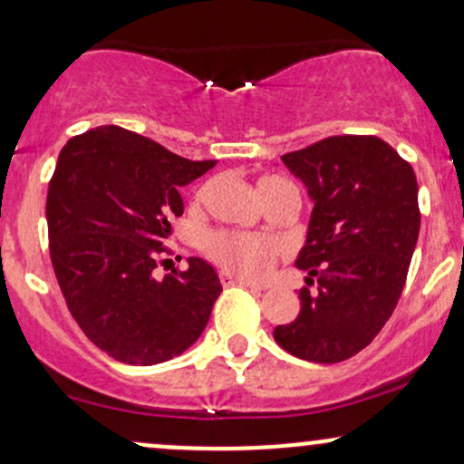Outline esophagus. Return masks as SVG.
I'll return each instance as SVG.
<instances>
[{"instance_id": "obj_1", "label": "esophagus", "mask_w": 464, "mask_h": 464, "mask_svg": "<svg viewBox=\"0 0 464 464\" xmlns=\"http://www.w3.org/2000/svg\"><path fill=\"white\" fill-rule=\"evenodd\" d=\"M218 280H221L223 287H249V289H260L258 285L247 283V280H243V278H237V276H232L230 272H226V269H223V272H218Z\"/></svg>"}]
</instances>
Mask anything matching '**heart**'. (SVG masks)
I'll list each match as a JSON object with an SVG mask.
<instances>
[{"mask_svg":"<svg viewBox=\"0 0 464 464\" xmlns=\"http://www.w3.org/2000/svg\"><path fill=\"white\" fill-rule=\"evenodd\" d=\"M283 188H295V186L276 175H267L258 181V190L265 201L272 199L276 192ZM201 247H204L206 256L212 263H217L218 267L249 280H258L267 276L280 254L278 243L274 238L230 230L210 232L204 238Z\"/></svg>","mask_w":464,"mask_h":464,"instance_id":"heart-1","label":"heart"}]
</instances>
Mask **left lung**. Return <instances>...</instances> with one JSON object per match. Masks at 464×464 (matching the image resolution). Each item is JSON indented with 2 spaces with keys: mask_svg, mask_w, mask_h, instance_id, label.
<instances>
[{
  "mask_svg": "<svg viewBox=\"0 0 464 464\" xmlns=\"http://www.w3.org/2000/svg\"><path fill=\"white\" fill-rule=\"evenodd\" d=\"M280 160L315 201L295 265L318 287L300 289L298 317L274 340L306 362H344L377 337L405 287L420 227L416 175L374 135H331Z\"/></svg>",
  "mask_w": 464,
  "mask_h": 464,
  "instance_id": "1",
  "label": "left lung"
}]
</instances>
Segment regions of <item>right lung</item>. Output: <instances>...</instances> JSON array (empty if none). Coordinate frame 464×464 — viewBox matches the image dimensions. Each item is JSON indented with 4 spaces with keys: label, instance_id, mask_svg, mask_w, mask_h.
Returning <instances> with one entry per match:
<instances>
[{
    "label": "right lung",
    "instance_id": "1",
    "mask_svg": "<svg viewBox=\"0 0 464 464\" xmlns=\"http://www.w3.org/2000/svg\"><path fill=\"white\" fill-rule=\"evenodd\" d=\"M215 164L113 124L61 149L45 201L52 267L76 324L109 357L153 366L204 333L221 294L212 265L188 258L164 280L153 269L184 215L179 188Z\"/></svg>",
    "mask_w": 464,
    "mask_h": 464
}]
</instances>
